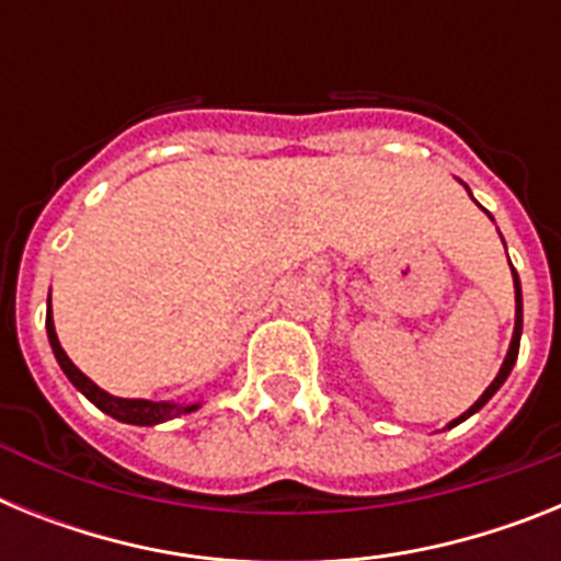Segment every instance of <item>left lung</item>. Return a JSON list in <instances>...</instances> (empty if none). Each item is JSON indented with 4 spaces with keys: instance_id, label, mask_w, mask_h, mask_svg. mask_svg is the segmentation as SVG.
<instances>
[{
    "instance_id": "left-lung-1",
    "label": "left lung",
    "mask_w": 561,
    "mask_h": 561,
    "mask_svg": "<svg viewBox=\"0 0 561 561\" xmlns=\"http://www.w3.org/2000/svg\"><path fill=\"white\" fill-rule=\"evenodd\" d=\"M466 191H469V187H466ZM469 196H472V193H469ZM489 219H492V216H489ZM500 238H503V236H500ZM508 264H512V261H508ZM512 277H514V297H517V311H514V334H512V345H508V354H505L503 365H500V374L494 376L492 385H489V388L483 390V396H480V399L474 401L472 408L466 410L463 415H458V419H455V421H449V427H455V424H460V421H466V419H469V415L478 413V410L483 408L485 401L492 399V396L497 393L500 388H503V381L508 379V374H512V368H514V362H517L519 336H523V286H519V275H517V270H514V266H512Z\"/></svg>"
}]
</instances>
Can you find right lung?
<instances>
[{
  "label": "right lung",
  "instance_id": "obj_1",
  "mask_svg": "<svg viewBox=\"0 0 561 561\" xmlns=\"http://www.w3.org/2000/svg\"><path fill=\"white\" fill-rule=\"evenodd\" d=\"M47 336L49 345H53V354H56L58 365L67 374V379L87 396L98 410H103L112 419L123 421V424H137V427H153V424H162V421L180 419V415L193 413V410H199V401H193V404H180V401H151V399H121V396L106 393L103 388H98L95 381L89 379L87 374L76 368V362L69 359L64 354L61 342H58L56 325H53V306L47 300Z\"/></svg>",
  "mask_w": 561,
  "mask_h": 561
}]
</instances>
